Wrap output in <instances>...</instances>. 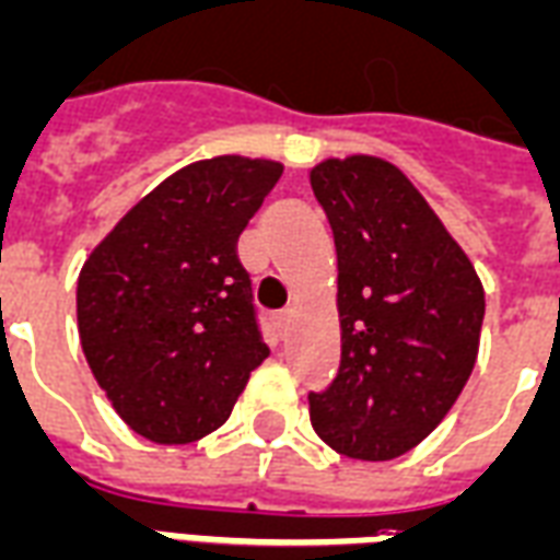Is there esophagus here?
<instances>
[{"mask_svg":"<svg viewBox=\"0 0 560 560\" xmlns=\"http://www.w3.org/2000/svg\"><path fill=\"white\" fill-rule=\"evenodd\" d=\"M289 315H292V310H283V313L277 315V327H280V330H283V327L289 325Z\"/></svg>","mask_w":560,"mask_h":560,"instance_id":"1","label":"esophagus"}]
</instances>
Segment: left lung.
Returning a JSON list of instances; mask_svg holds the SVG:
<instances>
[{"label":"left lung","mask_w":560,"mask_h":560,"mask_svg":"<svg viewBox=\"0 0 560 560\" xmlns=\"http://www.w3.org/2000/svg\"><path fill=\"white\" fill-rule=\"evenodd\" d=\"M339 268L342 360L310 422L339 455L393 460L443 422L472 375L485 289L401 171L375 155L310 171Z\"/></svg>","instance_id":"1"}]
</instances>
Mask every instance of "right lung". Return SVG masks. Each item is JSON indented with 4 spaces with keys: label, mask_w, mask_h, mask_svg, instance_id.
<instances>
[{
    "label": "right lung",
    "mask_w": 560,
    "mask_h": 560,
    "mask_svg": "<svg viewBox=\"0 0 560 560\" xmlns=\"http://www.w3.org/2000/svg\"><path fill=\"white\" fill-rule=\"evenodd\" d=\"M280 174V162L245 155L185 165L82 265V351L136 434L162 445L212 434L268 357L235 245Z\"/></svg>",
    "instance_id": "1"
}]
</instances>
